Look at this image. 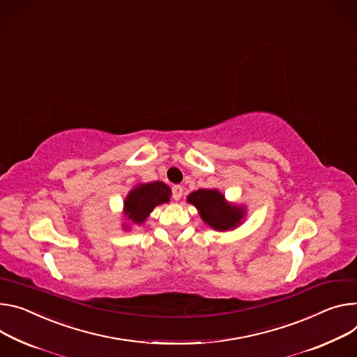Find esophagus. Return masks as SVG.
<instances>
[{
  "label": "esophagus",
  "mask_w": 357,
  "mask_h": 357,
  "mask_svg": "<svg viewBox=\"0 0 357 357\" xmlns=\"http://www.w3.org/2000/svg\"><path fill=\"white\" fill-rule=\"evenodd\" d=\"M182 195H183V188L181 185H175L172 188V198L175 201H179L182 198Z\"/></svg>",
  "instance_id": "obj_1"
}]
</instances>
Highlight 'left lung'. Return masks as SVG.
<instances>
[{
	"label": "left lung",
	"mask_w": 357,
	"mask_h": 357,
	"mask_svg": "<svg viewBox=\"0 0 357 357\" xmlns=\"http://www.w3.org/2000/svg\"><path fill=\"white\" fill-rule=\"evenodd\" d=\"M186 201L199 211L202 220L215 231L235 229L246 215L243 206L229 204L218 189H198Z\"/></svg>",
	"instance_id": "left-lung-1"
}]
</instances>
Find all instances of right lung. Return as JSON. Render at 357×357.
<instances>
[{
	"mask_svg": "<svg viewBox=\"0 0 357 357\" xmlns=\"http://www.w3.org/2000/svg\"><path fill=\"white\" fill-rule=\"evenodd\" d=\"M171 188L164 182L137 185L123 201V213L132 223L142 225L155 206L169 202Z\"/></svg>",
	"mask_w": 357,
	"mask_h": 357,
	"instance_id": "right-lung-1",
	"label": "right lung"
}]
</instances>
